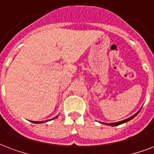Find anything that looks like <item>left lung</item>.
<instances>
[{
	"label": "left lung",
	"instance_id": "obj_1",
	"mask_svg": "<svg viewBox=\"0 0 154 154\" xmlns=\"http://www.w3.org/2000/svg\"><path fill=\"white\" fill-rule=\"evenodd\" d=\"M140 109L139 110L137 113H136V114H134V115H132L131 117H130V118H128V119H124L122 120V121H120V122H111V123H105V122H103V124H106V125H108V126H111V127H115V126H119L120 125V124H122V123H125V122H128V121H130V120H131L132 119H134L135 117L137 115V114L140 113Z\"/></svg>",
	"mask_w": 154,
	"mask_h": 154
}]
</instances>
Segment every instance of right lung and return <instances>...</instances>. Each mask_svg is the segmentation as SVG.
<instances>
[{"instance_id": "obj_1", "label": "right lung", "mask_w": 154, "mask_h": 154, "mask_svg": "<svg viewBox=\"0 0 154 154\" xmlns=\"http://www.w3.org/2000/svg\"><path fill=\"white\" fill-rule=\"evenodd\" d=\"M57 117H58V115H57V116H56L55 117V118H54V119H56V118H57ZM47 121H48V120H46L45 122H47ZM33 123H43V121H33Z\"/></svg>"}]
</instances>
